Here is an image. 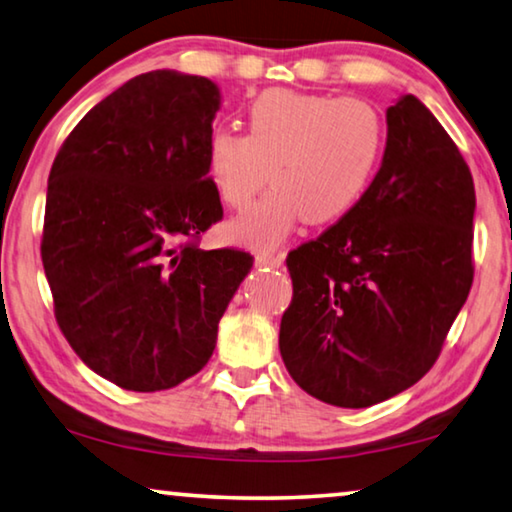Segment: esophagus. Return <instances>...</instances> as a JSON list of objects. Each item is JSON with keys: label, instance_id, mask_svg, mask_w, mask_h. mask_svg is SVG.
<instances>
[{"label": "esophagus", "instance_id": "1", "mask_svg": "<svg viewBox=\"0 0 512 512\" xmlns=\"http://www.w3.org/2000/svg\"><path fill=\"white\" fill-rule=\"evenodd\" d=\"M257 266H269V269H278L282 266V255H273V253H259L255 257Z\"/></svg>", "mask_w": 512, "mask_h": 512}]
</instances>
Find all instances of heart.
Masks as SVG:
<instances>
[{"label": "heart", "mask_w": 512, "mask_h": 512, "mask_svg": "<svg viewBox=\"0 0 512 512\" xmlns=\"http://www.w3.org/2000/svg\"><path fill=\"white\" fill-rule=\"evenodd\" d=\"M250 131L213 128L207 172L220 200L239 209L266 179L273 186L227 232L250 248H273L305 218L347 216L368 190L386 147L381 112L365 98L271 89L248 112Z\"/></svg>", "instance_id": "heart-1"}]
</instances>
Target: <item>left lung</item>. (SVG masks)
I'll use <instances>...</instances> for the list:
<instances>
[{
	"instance_id": "obj_1",
	"label": "left lung",
	"mask_w": 512,
	"mask_h": 512,
	"mask_svg": "<svg viewBox=\"0 0 512 512\" xmlns=\"http://www.w3.org/2000/svg\"><path fill=\"white\" fill-rule=\"evenodd\" d=\"M386 149L361 202L287 255L280 354L305 393L363 409L432 368L474 282L469 165L416 96L386 110Z\"/></svg>"
}]
</instances>
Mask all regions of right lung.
<instances>
[{"mask_svg":"<svg viewBox=\"0 0 512 512\" xmlns=\"http://www.w3.org/2000/svg\"><path fill=\"white\" fill-rule=\"evenodd\" d=\"M211 80L151 71L94 105L48 177L41 257L73 352L126 391L200 372L253 255L202 250L223 218L207 172Z\"/></svg>","mask_w":512,"mask_h":512,"instance_id":"1","label":"right lung"}]
</instances>
